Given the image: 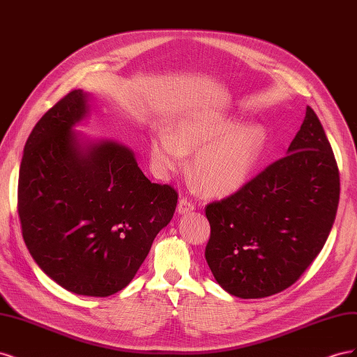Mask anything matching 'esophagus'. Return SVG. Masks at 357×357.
I'll list each match as a JSON object with an SVG mask.
<instances>
[{"label": "esophagus", "mask_w": 357, "mask_h": 357, "mask_svg": "<svg viewBox=\"0 0 357 357\" xmlns=\"http://www.w3.org/2000/svg\"><path fill=\"white\" fill-rule=\"evenodd\" d=\"M193 208H195V202H192L190 199H188V198H185V197L178 199V205H177L178 214L189 213V211H192Z\"/></svg>", "instance_id": "esophagus-1"}]
</instances>
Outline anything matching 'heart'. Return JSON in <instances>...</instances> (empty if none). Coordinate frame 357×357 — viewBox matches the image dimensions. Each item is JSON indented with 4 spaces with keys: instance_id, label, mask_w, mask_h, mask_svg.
I'll use <instances>...</instances> for the list:
<instances>
[{
    "instance_id": "b5f03b06",
    "label": "heart",
    "mask_w": 357,
    "mask_h": 357,
    "mask_svg": "<svg viewBox=\"0 0 357 357\" xmlns=\"http://www.w3.org/2000/svg\"><path fill=\"white\" fill-rule=\"evenodd\" d=\"M265 131L257 125L234 129L226 121L189 119L180 122L172 137L160 132L152 138L150 156L160 174L185 167V152L198 153L193 176L213 197H226L244 186L265 147Z\"/></svg>"
}]
</instances>
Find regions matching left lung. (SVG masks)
I'll use <instances>...</instances> for the list:
<instances>
[{
  "label": "left lung",
  "mask_w": 357,
  "mask_h": 357,
  "mask_svg": "<svg viewBox=\"0 0 357 357\" xmlns=\"http://www.w3.org/2000/svg\"><path fill=\"white\" fill-rule=\"evenodd\" d=\"M340 202V171L317 114L287 149L231 197L205 207V259L228 294L266 298L294 284L325 245Z\"/></svg>",
  "instance_id": "1"
}]
</instances>
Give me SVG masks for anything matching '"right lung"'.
<instances>
[{
  "label": "right lung",
  "mask_w": 357,
  "mask_h": 357,
  "mask_svg": "<svg viewBox=\"0 0 357 357\" xmlns=\"http://www.w3.org/2000/svg\"><path fill=\"white\" fill-rule=\"evenodd\" d=\"M88 96L71 91L29 134L19 169L17 213L32 259L73 294L110 296L126 287L178 193L152 183L131 150L113 142L83 149L73 126Z\"/></svg>",
  "instance_id": "obj_1"
}]
</instances>
